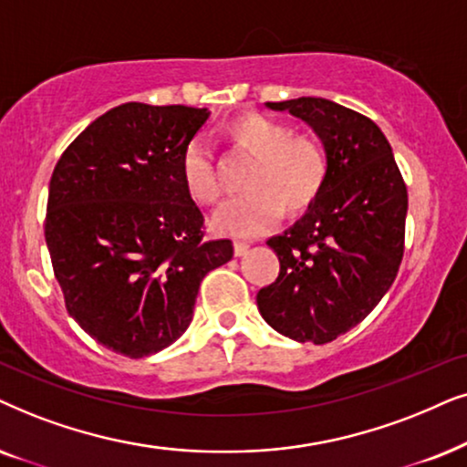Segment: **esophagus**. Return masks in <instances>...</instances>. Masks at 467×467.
Listing matches in <instances>:
<instances>
[{
  "label": "esophagus",
  "mask_w": 467,
  "mask_h": 467,
  "mask_svg": "<svg viewBox=\"0 0 467 467\" xmlns=\"http://www.w3.org/2000/svg\"><path fill=\"white\" fill-rule=\"evenodd\" d=\"M250 244H245V241H234L233 250H234V256H245L247 252H250Z\"/></svg>",
  "instance_id": "1"
}]
</instances>
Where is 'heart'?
I'll use <instances>...</instances> for the list:
<instances>
[{"label": "heart", "mask_w": 467, "mask_h": 467, "mask_svg": "<svg viewBox=\"0 0 467 467\" xmlns=\"http://www.w3.org/2000/svg\"><path fill=\"white\" fill-rule=\"evenodd\" d=\"M237 158L254 161L247 171L245 196L234 198L211 217V228L226 237H258L290 215L306 213L325 190L328 153L314 134H295L290 123L265 113H244L223 126ZM188 196L201 207H215L223 196V179L207 142L194 139L182 158Z\"/></svg>", "instance_id": "b5f03b06"}]
</instances>
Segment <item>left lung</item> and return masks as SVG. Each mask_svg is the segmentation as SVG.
<instances>
[{
	"label": "left lung",
	"instance_id": "8db88e82",
	"mask_svg": "<svg viewBox=\"0 0 467 467\" xmlns=\"http://www.w3.org/2000/svg\"><path fill=\"white\" fill-rule=\"evenodd\" d=\"M266 107L307 121L325 142L331 171L314 207L266 241L279 275L258 292V309L285 337L328 344L368 318L395 282L408 190L387 136L369 117L325 98Z\"/></svg>",
	"mask_w": 467,
	"mask_h": 467
}]
</instances>
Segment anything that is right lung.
Masks as SVG:
<instances>
[{
	"label": "right lung",
	"mask_w": 467,
	"mask_h": 467,
	"mask_svg": "<svg viewBox=\"0 0 467 467\" xmlns=\"http://www.w3.org/2000/svg\"><path fill=\"white\" fill-rule=\"evenodd\" d=\"M207 109L128 102L74 139L48 185L45 239L67 314L109 350L142 358L192 322L202 277L233 258L204 239L182 158Z\"/></svg>",
	"instance_id": "1"
}]
</instances>
